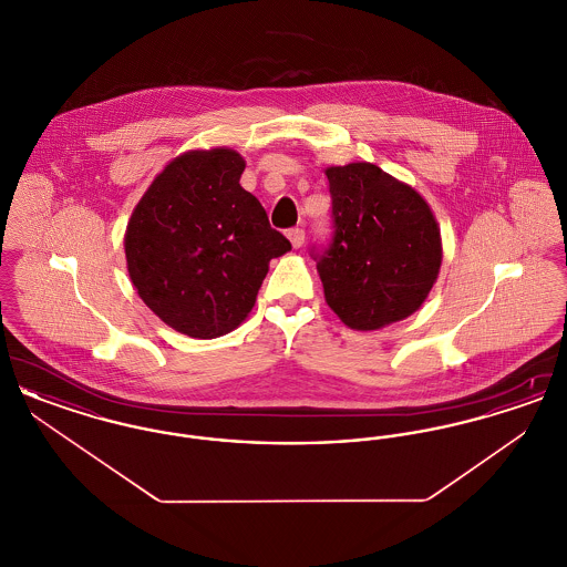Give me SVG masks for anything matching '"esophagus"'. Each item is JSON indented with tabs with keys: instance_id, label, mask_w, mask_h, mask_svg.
<instances>
[{
	"instance_id": "obj_1",
	"label": "esophagus",
	"mask_w": 567,
	"mask_h": 567,
	"mask_svg": "<svg viewBox=\"0 0 567 567\" xmlns=\"http://www.w3.org/2000/svg\"><path fill=\"white\" fill-rule=\"evenodd\" d=\"M287 238H289V243L293 244V248H299L306 240V231L301 227H293L287 231Z\"/></svg>"
}]
</instances>
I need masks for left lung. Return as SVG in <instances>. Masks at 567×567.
<instances>
[{"label":"left lung","instance_id":"1","mask_svg":"<svg viewBox=\"0 0 567 567\" xmlns=\"http://www.w3.org/2000/svg\"><path fill=\"white\" fill-rule=\"evenodd\" d=\"M333 236L312 252L324 301L357 331L398 323L421 308L442 266V240L427 202L374 163L324 169Z\"/></svg>","mask_w":567,"mask_h":567}]
</instances>
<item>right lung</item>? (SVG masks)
Segmentation results:
<instances>
[{"instance_id": "add662e5", "label": "right lung", "mask_w": 567, "mask_h": 567, "mask_svg": "<svg viewBox=\"0 0 567 567\" xmlns=\"http://www.w3.org/2000/svg\"><path fill=\"white\" fill-rule=\"evenodd\" d=\"M243 155L189 151L163 167L125 231L137 296L172 329L199 340L234 331L255 306L274 257L291 243L240 187Z\"/></svg>"}]
</instances>
